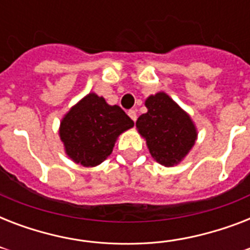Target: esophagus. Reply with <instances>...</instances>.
<instances>
[{
	"instance_id": "1",
	"label": "esophagus",
	"mask_w": 250,
	"mask_h": 250,
	"mask_svg": "<svg viewBox=\"0 0 250 250\" xmlns=\"http://www.w3.org/2000/svg\"><path fill=\"white\" fill-rule=\"evenodd\" d=\"M128 115H129V118H131V119H132L133 122H136V119H137L136 110H129V111H128Z\"/></svg>"
}]
</instances>
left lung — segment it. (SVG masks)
I'll return each mask as SVG.
<instances>
[{
	"instance_id": "1",
	"label": "left lung",
	"mask_w": 250,
	"mask_h": 250,
	"mask_svg": "<svg viewBox=\"0 0 250 250\" xmlns=\"http://www.w3.org/2000/svg\"><path fill=\"white\" fill-rule=\"evenodd\" d=\"M148 111L139 117L136 127L152 157L164 166L178 165L189 153L197 139L190 117L165 92L149 96Z\"/></svg>"
}]
</instances>
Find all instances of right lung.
Wrapping results in <instances>:
<instances>
[{"label":"right lung","instance_id":"add662e5","mask_svg":"<svg viewBox=\"0 0 250 250\" xmlns=\"http://www.w3.org/2000/svg\"><path fill=\"white\" fill-rule=\"evenodd\" d=\"M131 127L133 121L119 106L89 93L64 115L60 136L74 162L93 167L111 154L117 137Z\"/></svg>","mask_w":250,"mask_h":250}]
</instances>
